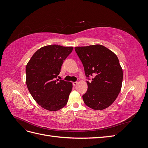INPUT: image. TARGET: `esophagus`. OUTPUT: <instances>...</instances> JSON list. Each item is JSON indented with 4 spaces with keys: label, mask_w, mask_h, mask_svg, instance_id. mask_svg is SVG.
Instances as JSON below:
<instances>
[{
    "label": "esophagus",
    "mask_w": 148,
    "mask_h": 148,
    "mask_svg": "<svg viewBox=\"0 0 148 148\" xmlns=\"http://www.w3.org/2000/svg\"><path fill=\"white\" fill-rule=\"evenodd\" d=\"M72 83H73V86H75L76 85H77V84H78V82H73Z\"/></svg>",
    "instance_id": "34e87169"
}]
</instances>
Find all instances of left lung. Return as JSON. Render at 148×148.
Returning <instances> with one entry per match:
<instances>
[{"instance_id":"1","label":"left lung","mask_w":148,"mask_h":148,"mask_svg":"<svg viewBox=\"0 0 148 148\" xmlns=\"http://www.w3.org/2000/svg\"><path fill=\"white\" fill-rule=\"evenodd\" d=\"M75 50L82 61L88 84L83 95L84 104L95 110L110 106L117 97L122 88L123 71L118 57L109 49L99 44L76 47Z\"/></svg>"}]
</instances>
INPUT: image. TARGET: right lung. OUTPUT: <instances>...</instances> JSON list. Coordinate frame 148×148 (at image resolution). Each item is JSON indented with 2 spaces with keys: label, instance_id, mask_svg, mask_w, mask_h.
Returning a JSON list of instances; mask_svg holds the SVG:
<instances>
[{
  "label": "right lung",
  "instance_id": "1",
  "mask_svg": "<svg viewBox=\"0 0 148 148\" xmlns=\"http://www.w3.org/2000/svg\"><path fill=\"white\" fill-rule=\"evenodd\" d=\"M72 50L73 47L56 44L44 46L34 53L26 65V85L33 99L42 108L57 111L67 104L72 84L56 78Z\"/></svg>",
  "mask_w": 148,
  "mask_h": 148
}]
</instances>
